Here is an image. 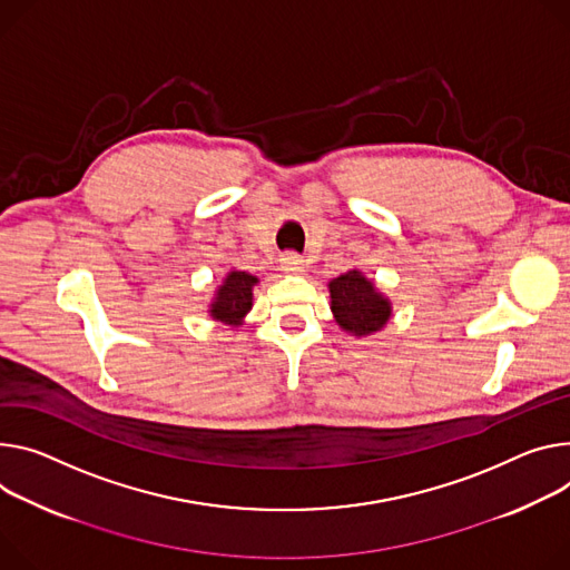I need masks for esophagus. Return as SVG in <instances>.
Masks as SVG:
<instances>
[{"instance_id": "34e87169", "label": "esophagus", "mask_w": 570, "mask_h": 570, "mask_svg": "<svg viewBox=\"0 0 570 570\" xmlns=\"http://www.w3.org/2000/svg\"><path fill=\"white\" fill-rule=\"evenodd\" d=\"M282 268L286 273H302L304 271V258L299 254H295V252H286L282 256Z\"/></svg>"}]
</instances>
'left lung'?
Segmentation results:
<instances>
[{"label":"left lung","mask_w":570,"mask_h":570,"mask_svg":"<svg viewBox=\"0 0 570 570\" xmlns=\"http://www.w3.org/2000/svg\"><path fill=\"white\" fill-rule=\"evenodd\" d=\"M330 295L336 323L356 336L382 330L391 316L389 299H384L375 286L356 271L332 279Z\"/></svg>","instance_id":"left-lung-1"}]
</instances>
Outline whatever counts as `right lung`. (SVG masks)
I'll return each instance as SVG.
<instances>
[{
    "label": "right lung",
    "instance_id": "add662e5",
    "mask_svg": "<svg viewBox=\"0 0 570 570\" xmlns=\"http://www.w3.org/2000/svg\"><path fill=\"white\" fill-rule=\"evenodd\" d=\"M254 284H256V277L240 271H232L225 284L218 288V297L212 304V316L227 325L240 323V318L252 308Z\"/></svg>",
    "mask_w": 570,
    "mask_h": 570
}]
</instances>
